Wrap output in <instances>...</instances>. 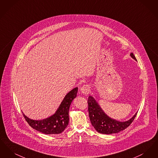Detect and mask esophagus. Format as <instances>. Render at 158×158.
I'll list each match as a JSON object with an SVG mask.
<instances>
[{
  "label": "esophagus",
  "mask_w": 158,
  "mask_h": 158,
  "mask_svg": "<svg viewBox=\"0 0 158 158\" xmlns=\"http://www.w3.org/2000/svg\"><path fill=\"white\" fill-rule=\"evenodd\" d=\"M90 87L88 85H84L80 88L81 93L83 95H88L90 92Z\"/></svg>",
  "instance_id": "34e87169"
}]
</instances>
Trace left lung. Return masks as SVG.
<instances>
[{
    "instance_id": "obj_1",
    "label": "left lung",
    "mask_w": 158,
    "mask_h": 158,
    "mask_svg": "<svg viewBox=\"0 0 158 158\" xmlns=\"http://www.w3.org/2000/svg\"><path fill=\"white\" fill-rule=\"evenodd\" d=\"M130 56L137 61L133 53H130ZM88 104L90 123L95 129L102 134L111 135L124 130L131 124L137 113H135L128 120L119 121L108 116L93 97L89 96Z\"/></svg>"
}]
</instances>
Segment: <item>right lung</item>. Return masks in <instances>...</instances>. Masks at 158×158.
<instances>
[{
	"label": "right lung",
	"instance_id": "right-lung-1",
	"mask_svg": "<svg viewBox=\"0 0 158 158\" xmlns=\"http://www.w3.org/2000/svg\"><path fill=\"white\" fill-rule=\"evenodd\" d=\"M78 88L68 92L58 109L52 116L40 120H32L23 114L25 120L34 129L45 135H56L62 133L69 124V110L72 101L77 96Z\"/></svg>",
	"mask_w": 158,
	"mask_h": 158
}]
</instances>
